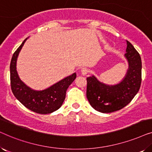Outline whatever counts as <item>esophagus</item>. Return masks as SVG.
Masks as SVG:
<instances>
[{"instance_id":"34e87169","label":"esophagus","mask_w":152,"mask_h":152,"mask_svg":"<svg viewBox=\"0 0 152 152\" xmlns=\"http://www.w3.org/2000/svg\"><path fill=\"white\" fill-rule=\"evenodd\" d=\"M81 72L83 75H86L88 72V69L87 68H82L81 69Z\"/></svg>"}]
</instances>
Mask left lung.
<instances>
[{
  "instance_id": "1",
  "label": "left lung",
  "mask_w": 152,
  "mask_h": 152,
  "mask_svg": "<svg viewBox=\"0 0 152 152\" xmlns=\"http://www.w3.org/2000/svg\"><path fill=\"white\" fill-rule=\"evenodd\" d=\"M129 68L121 82L115 85L100 82L94 75L87 77L86 97L93 109L101 113L120 110L130 103L140 89L142 81V61L133 45L126 41Z\"/></svg>"
}]
</instances>
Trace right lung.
Masks as SVG:
<instances>
[{"label": "right lung", "instance_id": "right-lung-1", "mask_svg": "<svg viewBox=\"0 0 152 152\" xmlns=\"http://www.w3.org/2000/svg\"><path fill=\"white\" fill-rule=\"evenodd\" d=\"M28 39V38H27ZM27 39L14 53L10 63V82L12 93L16 98L26 108L35 113L48 114L57 111L61 107L66 97V91L76 78V73L42 91L33 90L20 80L16 71V61Z\"/></svg>", "mask_w": 152, "mask_h": 152}]
</instances>
